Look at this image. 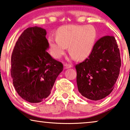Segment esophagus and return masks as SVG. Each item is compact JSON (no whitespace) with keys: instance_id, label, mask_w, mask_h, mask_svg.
Instances as JSON below:
<instances>
[{"instance_id":"34e87169","label":"esophagus","mask_w":130,"mask_h":130,"mask_svg":"<svg viewBox=\"0 0 130 130\" xmlns=\"http://www.w3.org/2000/svg\"><path fill=\"white\" fill-rule=\"evenodd\" d=\"M64 69H69V68H71V67H72V66L70 64H65L64 65Z\"/></svg>"}]
</instances>
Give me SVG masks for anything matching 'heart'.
Instances as JSON below:
<instances>
[{
  "label": "heart",
  "mask_w": 130,
  "mask_h": 130,
  "mask_svg": "<svg viewBox=\"0 0 130 130\" xmlns=\"http://www.w3.org/2000/svg\"><path fill=\"white\" fill-rule=\"evenodd\" d=\"M56 38L48 39L50 53L56 58L63 56L66 47L72 56L82 60L89 56L93 50L96 32L91 25H68L57 29Z\"/></svg>",
  "instance_id": "obj_1"
}]
</instances>
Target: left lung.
Here are the masks:
<instances>
[{"mask_svg":"<svg viewBox=\"0 0 130 130\" xmlns=\"http://www.w3.org/2000/svg\"><path fill=\"white\" fill-rule=\"evenodd\" d=\"M121 65L120 50L115 37L106 35L101 38L88 57L76 65L79 92L93 101L107 96L114 88Z\"/></svg>","mask_w":130,"mask_h":130,"instance_id":"left-lung-1","label":"left lung"}]
</instances>
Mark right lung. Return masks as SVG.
<instances>
[{
  "instance_id": "1",
  "label": "right lung",
  "mask_w": 130,
  "mask_h": 130,
  "mask_svg": "<svg viewBox=\"0 0 130 130\" xmlns=\"http://www.w3.org/2000/svg\"><path fill=\"white\" fill-rule=\"evenodd\" d=\"M47 32L40 27H29L18 39L11 56L10 74L16 91L31 103H38L51 93L55 81L63 70L61 62L46 51Z\"/></svg>"
}]
</instances>
